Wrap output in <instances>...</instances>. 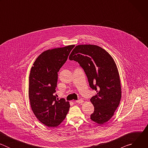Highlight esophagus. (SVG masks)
Listing matches in <instances>:
<instances>
[{"label": "esophagus", "mask_w": 148, "mask_h": 148, "mask_svg": "<svg viewBox=\"0 0 148 148\" xmlns=\"http://www.w3.org/2000/svg\"><path fill=\"white\" fill-rule=\"evenodd\" d=\"M83 102H84V101L82 99H78L75 101V102H77L78 103H82Z\"/></svg>", "instance_id": "esophagus-1"}]
</instances>
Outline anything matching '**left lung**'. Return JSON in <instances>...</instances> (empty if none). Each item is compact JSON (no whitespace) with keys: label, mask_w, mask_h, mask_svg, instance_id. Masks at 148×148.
<instances>
[{"label":"left lung","mask_w":148,"mask_h":148,"mask_svg":"<svg viewBox=\"0 0 148 148\" xmlns=\"http://www.w3.org/2000/svg\"><path fill=\"white\" fill-rule=\"evenodd\" d=\"M69 59L78 62L88 78L90 87L97 94L90 101L94 111L90 118L102 125L114 115L121 98L118 70L112 56L102 48L92 45L75 46Z\"/></svg>","instance_id":"8db88e82"}]
</instances>
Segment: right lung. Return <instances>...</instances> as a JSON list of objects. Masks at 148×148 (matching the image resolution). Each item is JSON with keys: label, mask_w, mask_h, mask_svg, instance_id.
<instances>
[{"label": "right lung", "mask_w": 148, "mask_h": 148, "mask_svg": "<svg viewBox=\"0 0 148 148\" xmlns=\"http://www.w3.org/2000/svg\"><path fill=\"white\" fill-rule=\"evenodd\" d=\"M75 45L47 50L38 56L29 75V97L36 118L49 127L59 125L66 118L69 102L60 100L55 95L60 68L64 64Z\"/></svg>", "instance_id": "add662e5"}]
</instances>
